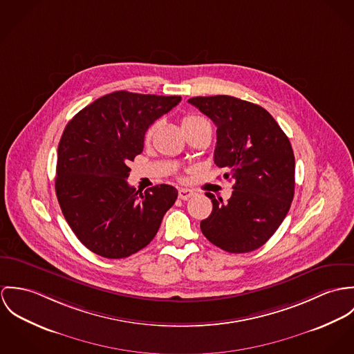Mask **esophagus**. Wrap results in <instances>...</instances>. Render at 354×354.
Returning a JSON list of instances; mask_svg holds the SVG:
<instances>
[{
    "instance_id": "obj_1",
    "label": "esophagus",
    "mask_w": 354,
    "mask_h": 354,
    "mask_svg": "<svg viewBox=\"0 0 354 354\" xmlns=\"http://www.w3.org/2000/svg\"><path fill=\"white\" fill-rule=\"evenodd\" d=\"M194 193L193 192H190V190H187V189H180L179 190V193H178V196L180 199H183V201H186V199H189L190 196H193Z\"/></svg>"
}]
</instances>
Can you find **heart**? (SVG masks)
Listing matches in <instances>:
<instances>
[{
	"mask_svg": "<svg viewBox=\"0 0 354 354\" xmlns=\"http://www.w3.org/2000/svg\"><path fill=\"white\" fill-rule=\"evenodd\" d=\"M205 124H209V122H207L206 119L199 117V115H186L185 118L182 119V127H183L185 133H186V131H190V130H194V129H198V127H201V126H205ZM158 126V122H155V123H152V124L147 129L145 137H144L147 142L151 141V138L153 137V134H155Z\"/></svg>",
	"mask_w": 354,
	"mask_h": 354,
	"instance_id": "b5f03b06",
	"label": "heart"
}]
</instances>
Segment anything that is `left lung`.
Returning <instances> with one entry per match:
<instances>
[{"instance_id":"8db88e82","label":"left lung","mask_w":354,"mask_h":354,"mask_svg":"<svg viewBox=\"0 0 354 354\" xmlns=\"http://www.w3.org/2000/svg\"><path fill=\"white\" fill-rule=\"evenodd\" d=\"M189 103L217 126L214 162L234 180L232 196L217 201L201 221L205 237L243 254L263 245L286 217L295 196V155L286 134L261 106L234 96H196Z\"/></svg>"}]
</instances>
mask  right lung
Returning <instances> with one entry per match:
<instances>
[{
    "label": "right lung",
    "instance_id": "add662e5",
    "mask_svg": "<svg viewBox=\"0 0 354 354\" xmlns=\"http://www.w3.org/2000/svg\"><path fill=\"white\" fill-rule=\"evenodd\" d=\"M180 100L117 91L66 124L58 145L55 193L69 227L92 252L126 258L158 234L178 190L160 185L136 192L126 180L127 164L142 152L147 129Z\"/></svg>",
    "mask_w": 354,
    "mask_h": 354
}]
</instances>
